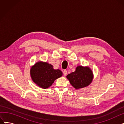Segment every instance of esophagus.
Returning <instances> with one entry per match:
<instances>
[{"instance_id": "esophagus-1", "label": "esophagus", "mask_w": 124, "mask_h": 124, "mask_svg": "<svg viewBox=\"0 0 124 124\" xmlns=\"http://www.w3.org/2000/svg\"><path fill=\"white\" fill-rule=\"evenodd\" d=\"M63 74L64 76H66L67 74V70H64L63 71Z\"/></svg>"}]
</instances>
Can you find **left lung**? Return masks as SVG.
<instances>
[{"mask_svg":"<svg viewBox=\"0 0 124 124\" xmlns=\"http://www.w3.org/2000/svg\"><path fill=\"white\" fill-rule=\"evenodd\" d=\"M71 85L76 89L87 86L93 77L92 70L88 67L78 66L75 71L66 76Z\"/></svg>","mask_w":124,"mask_h":124,"instance_id":"left-lung-1","label":"left lung"}]
</instances>
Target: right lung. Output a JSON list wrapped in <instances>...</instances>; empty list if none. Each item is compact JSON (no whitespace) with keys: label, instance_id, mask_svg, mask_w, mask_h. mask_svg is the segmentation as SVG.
<instances>
[{"label":"right lung","instance_id":"obj_1","mask_svg":"<svg viewBox=\"0 0 124 124\" xmlns=\"http://www.w3.org/2000/svg\"><path fill=\"white\" fill-rule=\"evenodd\" d=\"M32 81L42 88H48L54 81L62 76L59 69H54L53 65L47 62L39 61L32 66L30 70Z\"/></svg>","mask_w":124,"mask_h":124}]
</instances>
